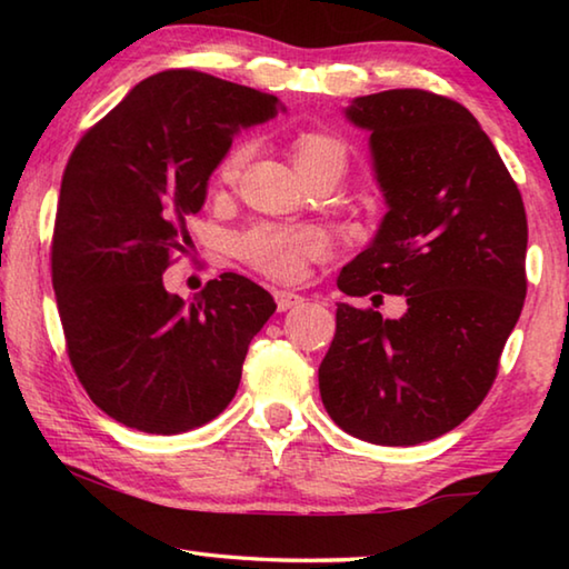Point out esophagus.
I'll list each match as a JSON object with an SVG mask.
<instances>
[{
	"mask_svg": "<svg viewBox=\"0 0 569 569\" xmlns=\"http://www.w3.org/2000/svg\"><path fill=\"white\" fill-rule=\"evenodd\" d=\"M273 298H276L278 311H288V308H296L303 303V296H298L293 291H273Z\"/></svg>",
	"mask_w": 569,
	"mask_h": 569,
	"instance_id": "obj_1",
	"label": "esophagus"
}]
</instances>
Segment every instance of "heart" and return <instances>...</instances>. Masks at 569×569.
Returning a JSON list of instances; mask_svg holds the SVG:
<instances>
[{
  "label": "heart",
  "instance_id": "obj_1",
  "mask_svg": "<svg viewBox=\"0 0 569 569\" xmlns=\"http://www.w3.org/2000/svg\"><path fill=\"white\" fill-rule=\"evenodd\" d=\"M329 152H343L339 140L329 138L321 132H306L293 142V160L296 168L306 166ZM248 158V148L238 146L220 160L218 180L233 182L240 176V168ZM240 256L256 268L276 281H293L301 276L308 261L326 256L329 250V238L323 230L311 226H258L240 238L238 243Z\"/></svg>",
  "mask_w": 569,
  "mask_h": 569
}]
</instances>
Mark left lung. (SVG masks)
<instances>
[{"instance_id":"obj_1","label":"left lung","mask_w":569,"mask_h":569,"mask_svg":"<svg viewBox=\"0 0 569 569\" xmlns=\"http://www.w3.org/2000/svg\"><path fill=\"white\" fill-rule=\"evenodd\" d=\"M346 118L371 134L389 210L339 288L403 296L407 313L339 303L321 399L353 437L421 445L459 427L492 389L527 296L525 203L465 104L387 90L356 98Z\"/></svg>"}]
</instances>
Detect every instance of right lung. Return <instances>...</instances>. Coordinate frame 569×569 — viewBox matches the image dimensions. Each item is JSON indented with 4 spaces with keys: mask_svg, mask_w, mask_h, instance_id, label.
<instances>
[{
    "mask_svg": "<svg viewBox=\"0 0 569 569\" xmlns=\"http://www.w3.org/2000/svg\"><path fill=\"white\" fill-rule=\"evenodd\" d=\"M278 98L196 70L152 74L92 124L67 160L52 236V286L77 379L124 427L180 435L236 397L248 343L273 296L223 273L190 301L162 273L190 243L186 220L240 128Z\"/></svg>",
    "mask_w": 569,
    "mask_h": 569,
    "instance_id": "add662e5",
    "label": "right lung"
}]
</instances>
